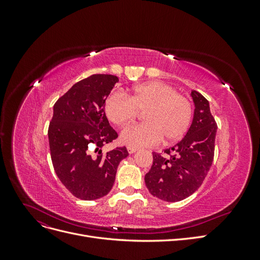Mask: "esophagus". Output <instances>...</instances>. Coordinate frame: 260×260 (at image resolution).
<instances>
[{"mask_svg": "<svg viewBox=\"0 0 260 260\" xmlns=\"http://www.w3.org/2000/svg\"><path fill=\"white\" fill-rule=\"evenodd\" d=\"M127 149H128L129 154H133V153H136L138 151V148L133 147V146H127Z\"/></svg>", "mask_w": 260, "mask_h": 260, "instance_id": "1", "label": "esophagus"}]
</instances>
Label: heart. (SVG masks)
<instances>
[{"instance_id": "obj_1", "label": "heart", "mask_w": 260, "mask_h": 260, "mask_svg": "<svg viewBox=\"0 0 260 260\" xmlns=\"http://www.w3.org/2000/svg\"><path fill=\"white\" fill-rule=\"evenodd\" d=\"M104 113L115 125H127L144 113L146 122L125 128L120 139L133 147L154 146L162 139L172 143L183 138L190 128L193 107L190 100L167 83L149 81L133 86L127 96L111 93L104 101Z\"/></svg>"}]
</instances>
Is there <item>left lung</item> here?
I'll list each match as a JSON object with an SVG mask.
<instances>
[{
    "label": "left lung",
    "mask_w": 260,
    "mask_h": 260,
    "mask_svg": "<svg viewBox=\"0 0 260 260\" xmlns=\"http://www.w3.org/2000/svg\"><path fill=\"white\" fill-rule=\"evenodd\" d=\"M193 121L184 138L165 155L153 153L152 168L145 175L149 193L165 202H179L202 185L214 160L217 123L208 101L192 91Z\"/></svg>",
    "instance_id": "obj_1"
}]
</instances>
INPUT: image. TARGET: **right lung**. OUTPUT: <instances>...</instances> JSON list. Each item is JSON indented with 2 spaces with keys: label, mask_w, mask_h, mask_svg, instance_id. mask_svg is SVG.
I'll return each instance as SVG.
<instances>
[{
  "label": "right lung",
  "mask_w": 260,
  "mask_h": 260,
  "mask_svg": "<svg viewBox=\"0 0 260 260\" xmlns=\"http://www.w3.org/2000/svg\"><path fill=\"white\" fill-rule=\"evenodd\" d=\"M118 81L113 75H92L54 104L48 131L53 167L77 199L93 201L108 194L118 165L129 155L125 146L106 154L100 149L118 138L104 113V101Z\"/></svg>",
  "instance_id": "1"
}]
</instances>
